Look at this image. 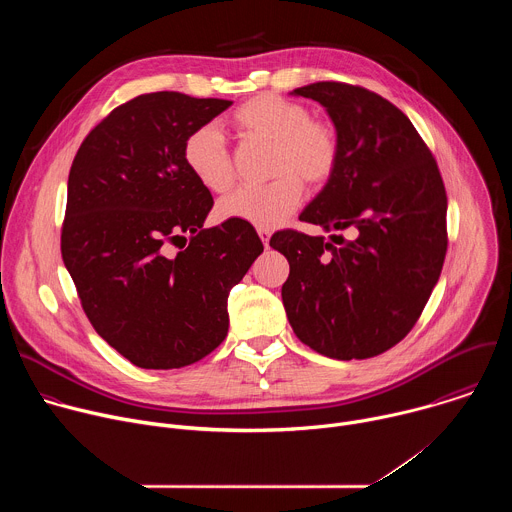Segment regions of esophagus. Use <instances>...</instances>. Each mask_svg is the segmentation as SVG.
<instances>
[{"label":"esophagus","mask_w":512,"mask_h":512,"mask_svg":"<svg viewBox=\"0 0 512 512\" xmlns=\"http://www.w3.org/2000/svg\"><path fill=\"white\" fill-rule=\"evenodd\" d=\"M257 233H259L263 245L267 247V245H269V239H271V231H269V229H257Z\"/></svg>","instance_id":"1"}]
</instances>
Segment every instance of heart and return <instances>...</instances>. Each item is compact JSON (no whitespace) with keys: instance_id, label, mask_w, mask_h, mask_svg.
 Returning <instances> with one entry per match:
<instances>
[{"instance_id":"b5f03b06","label":"heart","mask_w":512,"mask_h":512,"mask_svg":"<svg viewBox=\"0 0 512 512\" xmlns=\"http://www.w3.org/2000/svg\"><path fill=\"white\" fill-rule=\"evenodd\" d=\"M233 127L245 141L271 145L265 186L233 192L218 204L223 221H243L257 229H275L294 212L304 196V184L324 186L338 164L340 141L334 125L312 119L308 107L277 95H257L235 109ZM182 158L192 176L210 192H227L235 170L227 145L212 125L194 129Z\"/></svg>"}]
</instances>
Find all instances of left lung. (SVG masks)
Returning a JSON list of instances; mask_svg holds the SVG:
<instances>
[{"label":"left lung","instance_id":"left-lung-1","mask_svg":"<svg viewBox=\"0 0 512 512\" xmlns=\"http://www.w3.org/2000/svg\"><path fill=\"white\" fill-rule=\"evenodd\" d=\"M318 101L334 123L340 156L300 221L328 231H277L269 245L289 261L281 287L287 320L312 350L371 358L401 342L440 279L446 249V188L413 123L362 87L314 83L291 91Z\"/></svg>","mask_w":512,"mask_h":512}]
</instances>
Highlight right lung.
<instances>
[{
    "mask_svg": "<svg viewBox=\"0 0 512 512\" xmlns=\"http://www.w3.org/2000/svg\"><path fill=\"white\" fill-rule=\"evenodd\" d=\"M231 105L139 95L113 109L72 162L62 261L97 334L139 369L188 367L221 344L231 289L263 253L249 223L204 229L214 200L182 158L186 137ZM172 244L183 251L172 254Z\"/></svg>",
    "mask_w": 512,
    "mask_h": 512,
    "instance_id": "right-lung-1",
    "label": "right lung"
}]
</instances>
